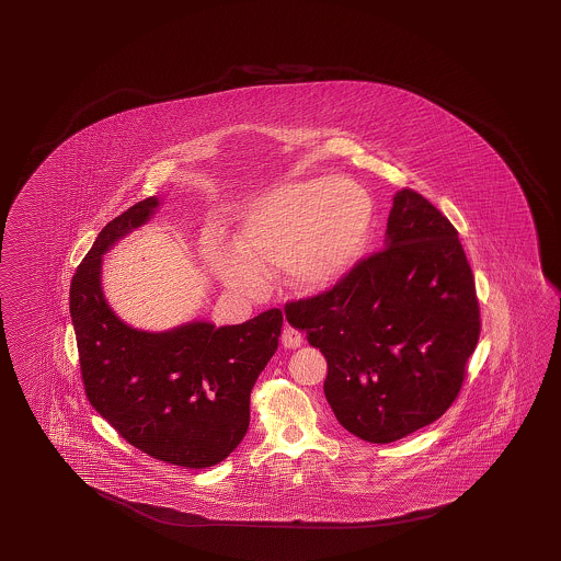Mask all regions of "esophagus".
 Returning <instances> with one entry per match:
<instances>
[{"mask_svg":"<svg viewBox=\"0 0 561 561\" xmlns=\"http://www.w3.org/2000/svg\"><path fill=\"white\" fill-rule=\"evenodd\" d=\"M280 341H283V346H285V348H298V346L302 345L305 336H302V333L297 331V329H293V327H285Z\"/></svg>","mask_w":561,"mask_h":561,"instance_id":"esophagus-1","label":"esophagus"}]
</instances>
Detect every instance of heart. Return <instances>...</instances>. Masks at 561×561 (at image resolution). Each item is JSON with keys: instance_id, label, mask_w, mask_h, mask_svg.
<instances>
[{"instance_id": "heart-1", "label": "heart", "mask_w": 561, "mask_h": 561, "mask_svg": "<svg viewBox=\"0 0 561 561\" xmlns=\"http://www.w3.org/2000/svg\"><path fill=\"white\" fill-rule=\"evenodd\" d=\"M375 206L355 180L283 182L254 198L240 215L234 244L215 234L203 242L204 261L242 295L263 286V271L283 268L286 285L314 295L336 285L369 242Z\"/></svg>"}]
</instances>
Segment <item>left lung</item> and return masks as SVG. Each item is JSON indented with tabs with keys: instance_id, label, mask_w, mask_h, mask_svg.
<instances>
[{
	"instance_id": "1",
	"label": "left lung",
	"mask_w": 561,
	"mask_h": 561,
	"mask_svg": "<svg viewBox=\"0 0 561 561\" xmlns=\"http://www.w3.org/2000/svg\"><path fill=\"white\" fill-rule=\"evenodd\" d=\"M385 249L333 288L286 302L321 348L324 397L363 442L393 443L454 405L481 331L476 278L457 230L419 192L393 198Z\"/></svg>"
}]
</instances>
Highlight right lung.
<instances>
[{"mask_svg": "<svg viewBox=\"0 0 561 561\" xmlns=\"http://www.w3.org/2000/svg\"><path fill=\"white\" fill-rule=\"evenodd\" d=\"M158 198L107 222L70 286L80 370L95 411L144 454L204 469L232 454L251 423V391L275 355L283 312L242 324L188 322L146 333L119 321L102 293V254L154 215Z\"/></svg>", "mask_w": 561, "mask_h": 561, "instance_id": "right-lung-1", "label": "right lung"}]
</instances>
